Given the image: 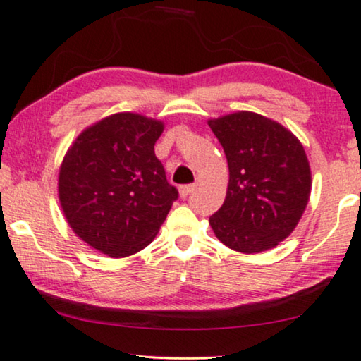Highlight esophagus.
<instances>
[{"mask_svg": "<svg viewBox=\"0 0 361 361\" xmlns=\"http://www.w3.org/2000/svg\"><path fill=\"white\" fill-rule=\"evenodd\" d=\"M193 189H195V185H182V187H179V195H180L182 198L189 197L190 193L193 192Z\"/></svg>", "mask_w": 361, "mask_h": 361, "instance_id": "obj_1", "label": "esophagus"}]
</instances>
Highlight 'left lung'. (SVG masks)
<instances>
[{"label": "left lung", "instance_id": "left-lung-1", "mask_svg": "<svg viewBox=\"0 0 361 361\" xmlns=\"http://www.w3.org/2000/svg\"><path fill=\"white\" fill-rule=\"evenodd\" d=\"M228 159L221 208L210 216L229 249L257 254L295 231L311 195V168L296 135L260 114L239 111L208 120Z\"/></svg>", "mask_w": 361, "mask_h": 361}]
</instances>
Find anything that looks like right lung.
Returning a JSON list of instances; mask_svg holds the SVG:
<instances>
[{"label":"right lung","instance_id":"right-lung-1","mask_svg":"<svg viewBox=\"0 0 361 361\" xmlns=\"http://www.w3.org/2000/svg\"><path fill=\"white\" fill-rule=\"evenodd\" d=\"M164 122L117 112L86 127L66 149L59 200L81 241L112 259L140 252L158 234L177 198L154 143Z\"/></svg>","mask_w":361,"mask_h":361}]
</instances>
